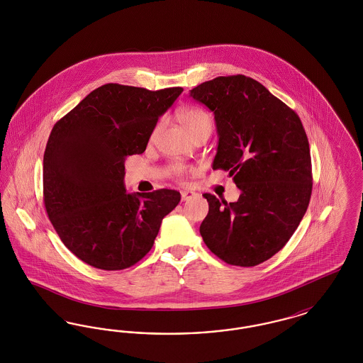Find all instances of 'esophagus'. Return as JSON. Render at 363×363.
<instances>
[{
  "instance_id": "obj_1",
  "label": "esophagus",
  "mask_w": 363,
  "mask_h": 363,
  "mask_svg": "<svg viewBox=\"0 0 363 363\" xmlns=\"http://www.w3.org/2000/svg\"><path fill=\"white\" fill-rule=\"evenodd\" d=\"M194 196H196V193H193V191H181L182 201H188L190 199H193Z\"/></svg>"
}]
</instances>
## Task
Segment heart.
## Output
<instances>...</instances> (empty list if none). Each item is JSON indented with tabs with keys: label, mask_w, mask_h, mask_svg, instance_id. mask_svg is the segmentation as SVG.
Returning a JSON list of instances; mask_svg holds the SVG:
<instances>
[{
	"label": "heart",
	"mask_w": 363,
	"mask_h": 363,
	"mask_svg": "<svg viewBox=\"0 0 363 363\" xmlns=\"http://www.w3.org/2000/svg\"><path fill=\"white\" fill-rule=\"evenodd\" d=\"M178 121L190 138H194L196 135L203 133V132L209 133L211 128H212V121H211L209 114L200 107H184V108H181L178 111ZM159 129H160V123L156 125L155 129L152 132V138L159 132ZM172 172H173L175 177L182 178L186 170L182 164H174L172 167Z\"/></svg>",
	"instance_id": "heart-1"
}]
</instances>
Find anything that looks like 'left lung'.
I'll use <instances>...</instances> for the list:
<instances>
[{
  "instance_id": "1",
  "label": "left lung",
  "mask_w": 363,
  "mask_h": 363,
  "mask_svg": "<svg viewBox=\"0 0 363 363\" xmlns=\"http://www.w3.org/2000/svg\"><path fill=\"white\" fill-rule=\"evenodd\" d=\"M190 96L213 111L219 135L213 170L233 177L235 203L203 194L208 249L230 265L255 267L289 242L311 201V148L298 114L243 74L219 76Z\"/></svg>"
}]
</instances>
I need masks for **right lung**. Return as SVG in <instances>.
Wrapping results in <instances>:
<instances>
[{
  "label": "right lung",
  "instance_id": "add662e5",
  "mask_svg": "<svg viewBox=\"0 0 363 363\" xmlns=\"http://www.w3.org/2000/svg\"><path fill=\"white\" fill-rule=\"evenodd\" d=\"M184 88L108 83L54 125L43 155V201L61 241L88 265L120 271L154 246L179 191L126 193V156L143 154Z\"/></svg>",
  "mask_w": 363,
  "mask_h": 363
}]
</instances>
